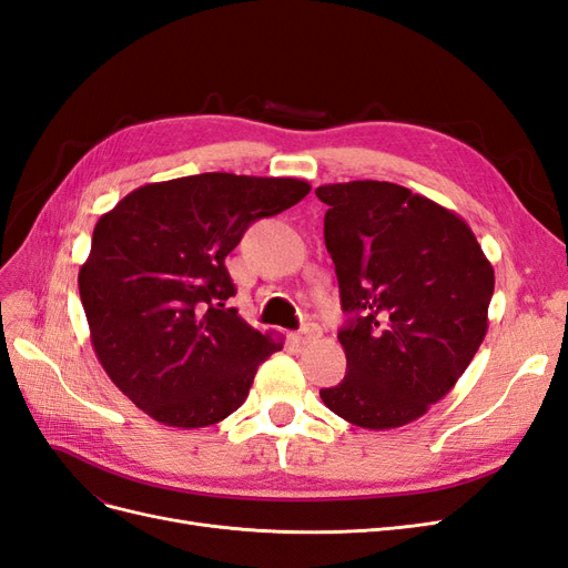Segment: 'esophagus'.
I'll return each mask as SVG.
<instances>
[{
  "instance_id": "esophagus-1",
  "label": "esophagus",
  "mask_w": 568,
  "mask_h": 568,
  "mask_svg": "<svg viewBox=\"0 0 568 568\" xmlns=\"http://www.w3.org/2000/svg\"><path fill=\"white\" fill-rule=\"evenodd\" d=\"M322 336V329H320V324H315V322H311V324H305L303 329L294 336L296 338V343H301V346H305V343H313V341H317Z\"/></svg>"
}]
</instances>
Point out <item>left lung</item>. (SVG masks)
I'll list each match as a JSON object with an SVG mask.
<instances>
[{
	"label": "left lung",
	"mask_w": 568,
	"mask_h": 568,
	"mask_svg": "<svg viewBox=\"0 0 568 568\" xmlns=\"http://www.w3.org/2000/svg\"><path fill=\"white\" fill-rule=\"evenodd\" d=\"M341 307L346 376L320 398L355 426L398 428L426 415L488 332L493 265L467 220L376 180L315 189Z\"/></svg>",
	"instance_id": "left-lung-1"
}]
</instances>
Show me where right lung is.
Here are the masks:
<instances>
[{
    "instance_id": "obj_1",
    "label": "right lung",
    "mask_w": 568,
    "mask_h": 568,
    "mask_svg": "<svg viewBox=\"0 0 568 568\" xmlns=\"http://www.w3.org/2000/svg\"><path fill=\"white\" fill-rule=\"evenodd\" d=\"M307 192L294 178L203 173L144 184L99 217L78 274L92 348L151 419L173 428L227 419L257 365L282 351V336L225 307L236 294L225 257L251 222Z\"/></svg>"
}]
</instances>
